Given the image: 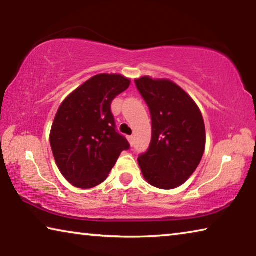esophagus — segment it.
I'll return each instance as SVG.
<instances>
[{"instance_id":"esophagus-1","label":"esophagus","mask_w":256,"mask_h":256,"mask_svg":"<svg viewBox=\"0 0 256 256\" xmlns=\"http://www.w3.org/2000/svg\"><path fill=\"white\" fill-rule=\"evenodd\" d=\"M128 141H130V144H131V146L134 144V138H133V136H128Z\"/></svg>"}]
</instances>
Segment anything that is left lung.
<instances>
[{
    "label": "left lung",
    "instance_id": "left-lung-1",
    "mask_svg": "<svg viewBox=\"0 0 256 256\" xmlns=\"http://www.w3.org/2000/svg\"><path fill=\"white\" fill-rule=\"evenodd\" d=\"M134 82L149 107L152 125L149 149L138 156V166L154 188H178L196 172L204 152L206 128L201 112L170 80L142 76Z\"/></svg>",
    "mask_w": 256,
    "mask_h": 256
}]
</instances>
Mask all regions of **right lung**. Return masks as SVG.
<instances>
[{
	"mask_svg": "<svg viewBox=\"0 0 256 256\" xmlns=\"http://www.w3.org/2000/svg\"><path fill=\"white\" fill-rule=\"evenodd\" d=\"M120 74H98L64 99L50 131V146L60 172L76 188H92L102 183L130 149L116 130L110 105L128 88Z\"/></svg>",
	"mask_w": 256,
	"mask_h": 256,
	"instance_id": "right-lung-1",
	"label": "right lung"
}]
</instances>
